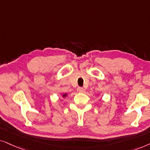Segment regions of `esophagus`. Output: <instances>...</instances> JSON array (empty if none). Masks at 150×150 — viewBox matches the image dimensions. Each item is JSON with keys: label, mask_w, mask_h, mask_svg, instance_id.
<instances>
[{"label": "esophagus", "mask_w": 150, "mask_h": 150, "mask_svg": "<svg viewBox=\"0 0 150 150\" xmlns=\"http://www.w3.org/2000/svg\"><path fill=\"white\" fill-rule=\"evenodd\" d=\"M77 92H79V93H84L85 90L83 89V88L79 87V88H77Z\"/></svg>", "instance_id": "obj_1"}]
</instances>
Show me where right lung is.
I'll list each match as a JSON object with an SVG mask.
<instances>
[{
    "mask_svg": "<svg viewBox=\"0 0 150 150\" xmlns=\"http://www.w3.org/2000/svg\"><path fill=\"white\" fill-rule=\"evenodd\" d=\"M67 94H64V95H62V97H67Z\"/></svg>",
    "mask_w": 150,
    "mask_h": 150,
    "instance_id": "right-lung-1",
    "label": "right lung"
}]
</instances>
